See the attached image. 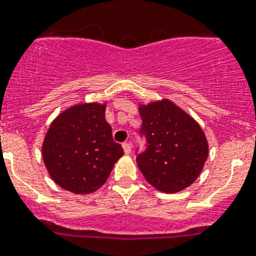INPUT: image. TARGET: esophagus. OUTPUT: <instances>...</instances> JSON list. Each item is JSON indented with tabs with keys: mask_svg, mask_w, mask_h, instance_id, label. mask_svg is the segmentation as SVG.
<instances>
[{
	"mask_svg": "<svg viewBox=\"0 0 256 256\" xmlns=\"http://www.w3.org/2000/svg\"><path fill=\"white\" fill-rule=\"evenodd\" d=\"M123 149H124V153L126 154H130L132 152V146H130V142H124L123 144Z\"/></svg>",
	"mask_w": 256,
	"mask_h": 256,
	"instance_id": "obj_1",
	"label": "esophagus"
}]
</instances>
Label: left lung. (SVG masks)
<instances>
[{"label":"left lung","instance_id":"1","mask_svg":"<svg viewBox=\"0 0 256 256\" xmlns=\"http://www.w3.org/2000/svg\"><path fill=\"white\" fill-rule=\"evenodd\" d=\"M146 149L137 166L158 191L174 194L199 178L208 158V140L192 116L168 99L138 106Z\"/></svg>","mask_w":256,"mask_h":256}]
</instances>
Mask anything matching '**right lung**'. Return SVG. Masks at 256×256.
<instances>
[{
    "mask_svg": "<svg viewBox=\"0 0 256 256\" xmlns=\"http://www.w3.org/2000/svg\"><path fill=\"white\" fill-rule=\"evenodd\" d=\"M106 103H80L50 123L42 156L48 174L61 188L90 194L100 188L122 156L104 118Z\"/></svg>",
    "mask_w": 256,
    "mask_h": 256,
    "instance_id": "1",
    "label": "right lung"
}]
</instances>
